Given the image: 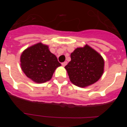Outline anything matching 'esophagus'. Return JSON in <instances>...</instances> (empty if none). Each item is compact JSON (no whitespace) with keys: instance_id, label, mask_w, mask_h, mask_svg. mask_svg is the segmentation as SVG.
Segmentation results:
<instances>
[{"instance_id":"obj_1","label":"esophagus","mask_w":127,"mask_h":127,"mask_svg":"<svg viewBox=\"0 0 127 127\" xmlns=\"http://www.w3.org/2000/svg\"><path fill=\"white\" fill-rule=\"evenodd\" d=\"M67 64V62H63L62 64V65L63 67H65V66Z\"/></svg>"}]
</instances>
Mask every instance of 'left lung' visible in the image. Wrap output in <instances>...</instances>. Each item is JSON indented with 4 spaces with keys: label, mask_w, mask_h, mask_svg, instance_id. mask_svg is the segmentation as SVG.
Wrapping results in <instances>:
<instances>
[{
    "label": "left lung",
    "mask_w": 127,
    "mask_h": 127,
    "mask_svg": "<svg viewBox=\"0 0 127 127\" xmlns=\"http://www.w3.org/2000/svg\"><path fill=\"white\" fill-rule=\"evenodd\" d=\"M71 60L65 67L72 83L85 88L98 81L104 73V60L97 51L86 45L70 54Z\"/></svg>",
    "instance_id": "left-lung-1"
}]
</instances>
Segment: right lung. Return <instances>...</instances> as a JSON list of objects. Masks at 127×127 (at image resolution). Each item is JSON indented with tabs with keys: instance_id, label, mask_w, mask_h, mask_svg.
Returning <instances> with one entry per match:
<instances>
[{
	"instance_id": "obj_1",
	"label": "right lung",
	"mask_w": 127,
	"mask_h": 127,
	"mask_svg": "<svg viewBox=\"0 0 127 127\" xmlns=\"http://www.w3.org/2000/svg\"><path fill=\"white\" fill-rule=\"evenodd\" d=\"M20 65L25 74L37 83H43L51 79L57 67L61 65L48 45L39 42L22 52Z\"/></svg>"
}]
</instances>
